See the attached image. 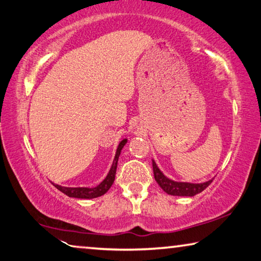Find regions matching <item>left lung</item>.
Masks as SVG:
<instances>
[{
    "instance_id": "obj_1",
    "label": "left lung",
    "mask_w": 261,
    "mask_h": 261,
    "mask_svg": "<svg viewBox=\"0 0 261 261\" xmlns=\"http://www.w3.org/2000/svg\"><path fill=\"white\" fill-rule=\"evenodd\" d=\"M152 168H153V175L154 180L157 181L159 187L165 191L166 194L172 196H184V197H193V196L197 195L199 193L207 188L211 184L212 180L202 182V184H190V182H179L174 181L167 177L164 173L159 170L156 162L152 159Z\"/></svg>"
}]
</instances>
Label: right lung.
Returning <instances> with one entry per match:
<instances>
[{"label": "right lung", "instance_id": "1", "mask_svg": "<svg viewBox=\"0 0 261 261\" xmlns=\"http://www.w3.org/2000/svg\"><path fill=\"white\" fill-rule=\"evenodd\" d=\"M126 143H127V139H123L122 141H120V143L118 144L116 156H114L111 168H110V171L108 173V175L105 176V179L100 182L98 186L94 187V188H88V187H76V188H74V187H62L59 185L54 184V182L53 185L56 187L58 190H61L63 194H65L66 196H68V197H72V198L91 199V198H96L104 195L113 185L114 176H116V171L118 166V159H119V156H120L122 148L125 147Z\"/></svg>", "mask_w": 261, "mask_h": 261}]
</instances>
